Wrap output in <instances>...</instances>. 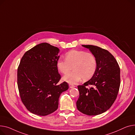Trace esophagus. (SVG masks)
Returning <instances> with one entry per match:
<instances>
[{"instance_id":"obj_1","label":"esophagus","mask_w":135,"mask_h":135,"mask_svg":"<svg viewBox=\"0 0 135 135\" xmlns=\"http://www.w3.org/2000/svg\"><path fill=\"white\" fill-rule=\"evenodd\" d=\"M69 87H70V88H74V87H75V86L74 85H73V84H69Z\"/></svg>"}]
</instances>
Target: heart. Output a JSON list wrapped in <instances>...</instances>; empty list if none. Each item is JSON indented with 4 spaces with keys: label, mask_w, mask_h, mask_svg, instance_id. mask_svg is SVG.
I'll list each match as a JSON object with an SVG mask.
<instances>
[{
    "label": "heart",
    "mask_w": 135,
    "mask_h": 135,
    "mask_svg": "<svg viewBox=\"0 0 135 135\" xmlns=\"http://www.w3.org/2000/svg\"><path fill=\"white\" fill-rule=\"evenodd\" d=\"M97 66L94 55L84 51L73 50L65 54V59H59L57 67L59 72L66 75L73 68V72L63 77V80L71 84L91 78L95 73Z\"/></svg>",
    "instance_id": "heart-1"
}]
</instances>
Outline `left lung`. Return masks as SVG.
Listing matches in <instances>:
<instances>
[{
  "label": "left lung",
  "instance_id": "obj_1",
  "mask_svg": "<svg viewBox=\"0 0 135 135\" xmlns=\"http://www.w3.org/2000/svg\"><path fill=\"white\" fill-rule=\"evenodd\" d=\"M95 57L97 66L90 80L78 85L80 97L76 102L79 111L88 115L106 112L115 101L120 84V70L113 55L107 50L93 45H82ZM89 85L93 86L88 89Z\"/></svg>",
  "mask_w": 135,
  "mask_h": 135
}]
</instances>
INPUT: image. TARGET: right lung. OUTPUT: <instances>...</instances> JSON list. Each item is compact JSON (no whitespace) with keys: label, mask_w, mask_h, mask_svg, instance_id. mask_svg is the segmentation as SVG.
<instances>
[{"label":"right lung","mask_w":135,"mask_h":135,"mask_svg":"<svg viewBox=\"0 0 135 135\" xmlns=\"http://www.w3.org/2000/svg\"><path fill=\"white\" fill-rule=\"evenodd\" d=\"M59 49L41 43L27 51L17 69V85L21 100L29 112L45 116L58 107L60 94L69 88L61 76L57 62Z\"/></svg>","instance_id":"add662e5"}]
</instances>
